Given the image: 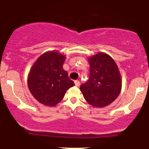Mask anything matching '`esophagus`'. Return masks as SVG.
Masks as SVG:
<instances>
[{
  "label": "esophagus",
  "instance_id": "esophagus-1",
  "mask_svg": "<svg viewBox=\"0 0 149 149\" xmlns=\"http://www.w3.org/2000/svg\"><path fill=\"white\" fill-rule=\"evenodd\" d=\"M74 83H75V85H76V86H80V81H79L76 80L74 81Z\"/></svg>",
  "mask_w": 149,
  "mask_h": 149
}]
</instances>
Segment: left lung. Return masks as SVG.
Instances as JSON below:
<instances>
[{
    "label": "left lung",
    "mask_w": 149,
    "mask_h": 149,
    "mask_svg": "<svg viewBox=\"0 0 149 149\" xmlns=\"http://www.w3.org/2000/svg\"><path fill=\"white\" fill-rule=\"evenodd\" d=\"M89 79L80 86L84 98L96 107H106L115 101L121 91V77L114 60L100 52L88 58Z\"/></svg>",
    "instance_id": "obj_1"
}]
</instances>
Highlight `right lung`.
<instances>
[{"label":"right lung","mask_w":149,"mask_h":149,"mask_svg":"<svg viewBox=\"0 0 149 149\" xmlns=\"http://www.w3.org/2000/svg\"><path fill=\"white\" fill-rule=\"evenodd\" d=\"M65 57L57 52H45L37 60L28 77V87L33 97L47 106H55L66 91L75 85L63 69Z\"/></svg>","instance_id":"1"}]
</instances>
